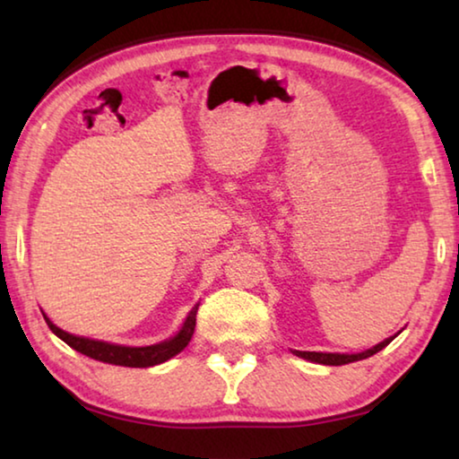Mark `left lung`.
<instances>
[{"instance_id": "obj_1", "label": "left lung", "mask_w": 459, "mask_h": 459, "mask_svg": "<svg viewBox=\"0 0 459 459\" xmlns=\"http://www.w3.org/2000/svg\"><path fill=\"white\" fill-rule=\"evenodd\" d=\"M394 338V336H393ZM393 338H386L385 342H380L375 348H370V351H364L360 354H332V352H299V351H293L298 356L306 360H312L317 364H328V367H342V364H348V362H356V360H364L368 359V356L377 354L383 351L385 346H388L393 342Z\"/></svg>"}]
</instances>
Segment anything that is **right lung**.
<instances>
[{
    "label": "right lung",
    "instance_id": "1",
    "mask_svg": "<svg viewBox=\"0 0 459 459\" xmlns=\"http://www.w3.org/2000/svg\"><path fill=\"white\" fill-rule=\"evenodd\" d=\"M196 312H198V306H194L188 317H186L182 330L178 332L172 340L160 342V344H153V346H143V348L117 346V344H108V342L73 336V333H68L65 330H60L58 325H54L46 316H44V320H46V324H48V328L56 333L60 340H65L68 346L74 348L76 352L89 356V359L108 362V364H117V367L147 368V367H155V364L169 360L172 356L182 352L184 348L188 346L194 328H196Z\"/></svg>",
    "mask_w": 459,
    "mask_h": 459
}]
</instances>
